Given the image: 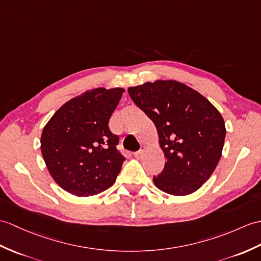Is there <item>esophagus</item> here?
I'll list each match as a JSON object with an SVG mask.
<instances>
[{"label": "esophagus", "mask_w": 261, "mask_h": 261, "mask_svg": "<svg viewBox=\"0 0 261 261\" xmlns=\"http://www.w3.org/2000/svg\"><path fill=\"white\" fill-rule=\"evenodd\" d=\"M143 154H144V148H141L140 150L137 151V152L133 153V155H135L137 159H140V158H142Z\"/></svg>", "instance_id": "esophagus-1"}]
</instances>
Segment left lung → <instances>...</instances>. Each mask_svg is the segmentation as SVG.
I'll use <instances>...</instances> for the list:
<instances>
[{
	"label": "left lung",
	"mask_w": 261,
	"mask_h": 261,
	"mask_svg": "<svg viewBox=\"0 0 261 261\" xmlns=\"http://www.w3.org/2000/svg\"><path fill=\"white\" fill-rule=\"evenodd\" d=\"M133 102L153 121L166 156L155 187L172 196H187L207 181L221 158L225 121L202 94L174 80L130 87Z\"/></svg>",
	"instance_id": "obj_1"
}]
</instances>
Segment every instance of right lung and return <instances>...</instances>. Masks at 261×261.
Instances as JSON below:
<instances>
[{"instance_id":"add662e5","label":"right lung","mask_w":261,"mask_h":261,"mask_svg":"<svg viewBox=\"0 0 261 261\" xmlns=\"http://www.w3.org/2000/svg\"><path fill=\"white\" fill-rule=\"evenodd\" d=\"M122 88H95L65 102L45 124L41 151L54 181L76 197L98 195L116 182L124 156L109 129Z\"/></svg>"}]
</instances>
